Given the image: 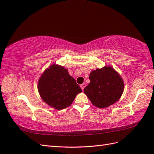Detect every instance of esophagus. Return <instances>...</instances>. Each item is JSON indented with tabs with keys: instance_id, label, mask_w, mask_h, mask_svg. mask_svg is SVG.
I'll use <instances>...</instances> for the list:
<instances>
[{
	"instance_id": "obj_1",
	"label": "esophagus",
	"mask_w": 154,
	"mask_h": 154,
	"mask_svg": "<svg viewBox=\"0 0 154 154\" xmlns=\"http://www.w3.org/2000/svg\"><path fill=\"white\" fill-rule=\"evenodd\" d=\"M80 87H81V89H82V90L83 91L84 88L86 87V84H85V83H83V84H81Z\"/></svg>"
}]
</instances>
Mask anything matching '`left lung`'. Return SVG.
Wrapping results in <instances>:
<instances>
[{"instance_id": "left-lung-1", "label": "left lung", "mask_w": 154, "mask_h": 154, "mask_svg": "<svg viewBox=\"0 0 154 154\" xmlns=\"http://www.w3.org/2000/svg\"><path fill=\"white\" fill-rule=\"evenodd\" d=\"M91 82L84 89L85 94L94 106L109 107L120 99L124 91V81L111 66H104L91 72Z\"/></svg>"}]
</instances>
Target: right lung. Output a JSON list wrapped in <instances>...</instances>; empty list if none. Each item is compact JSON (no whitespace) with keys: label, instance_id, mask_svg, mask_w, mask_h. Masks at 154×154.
Instances as JSON below:
<instances>
[{"label":"right lung","instance_id":"right-lung-1","mask_svg":"<svg viewBox=\"0 0 154 154\" xmlns=\"http://www.w3.org/2000/svg\"><path fill=\"white\" fill-rule=\"evenodd\" d=\"M38 90L44 102L56 110L69 106L82 90L68 70L54 63L47 68L38 80Z\"/></svg>","mask_w":154,"mask_h":154}]
</instances>
